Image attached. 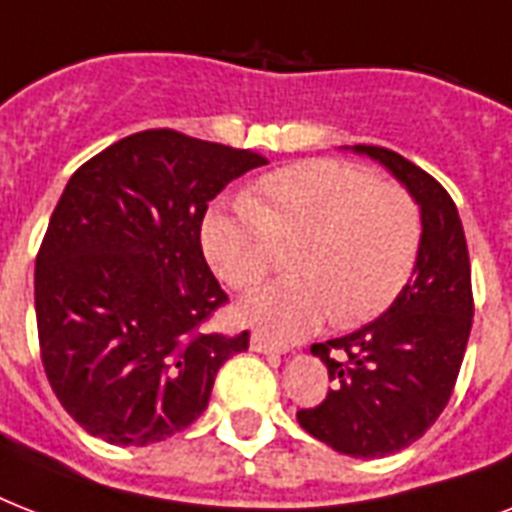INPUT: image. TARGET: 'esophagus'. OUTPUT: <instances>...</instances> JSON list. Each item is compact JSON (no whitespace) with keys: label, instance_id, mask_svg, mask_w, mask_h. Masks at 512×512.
Instances as JSON below:
<instances>
[{"label":"esophagus","instance_id":"obj_1","mask_svg":"<svg viewBox=\"0 0 512 512\" xmlns=\"http://www.w3.org/2000/svg\"><path fill=\"white\" fill-rule=\"evenodd\" d=\"M249 348L257 350V353H281V345H276L273 340H268V337L263 335H252V340H249Z\"/></svg>","mask_w":512,"mask_h":512}]
</instances>
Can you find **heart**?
I'll list each match as a JSON object with an SVG mask.
<instances>
[{"mask_svg":"<svg viewBox=\"0 0 512 512\" xmlns=\"http://www.w3.org/2000/svg\"><path fill=\"white\" fill-rule=\"evenodd\" d=\"M420 209L396 183L335 159L263 177L244 207L204 220L201 244L217 279L252 289L295 249V279L244 297L239 319L273 340L311 335L329 316L361 324L388 311L420 252Z\"/></svg>","mask_w":512,"mask_h":512,"instance_id":"b5f03b06","label":"heart"}]
</instances>
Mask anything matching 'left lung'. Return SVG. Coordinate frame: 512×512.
Returning <instances> with one entry per match:
<instances>
[{
  "label": "left lung",
  "instance_id": "left-lung-1",
  "mask_svg": "<svg viewBox=\"0 0 512 512\" xmlns=\"http://www.w3.org/2000/svg\"><path fill=\"white\" fill-rule=\"evenodd\" d=\"M353 151L385 164L420 204V252L380 319L311 345L335 388L300 409L297 422L335 452L374 460L425 436L449 404L473 327V284L462 220L444 185L388 148Z\"/></svg>",
  "mask_w": 512,
  "mask_h": 512
}]
</instances>
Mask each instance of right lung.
Segmentation results:
<instances>
[{
	"label": "right lung",
	"mask_w": 512,
	"mask_h": 512,
	"mask_svg": "<svg viewBox=\"0 0 512 512\" xmlns=\"http://www.w3.org/2000/svg\"><path fill=\"white\" fill-rule=\"evenodd\" d=\"M268 164L175 130L122 138L71 175L36 255L44 374L87 433L148 446L188 428L249 332H207L228 303L201 252L207 204Z\"/></svg>",
	"instance_id": "add662e5"
}]
</instances>
